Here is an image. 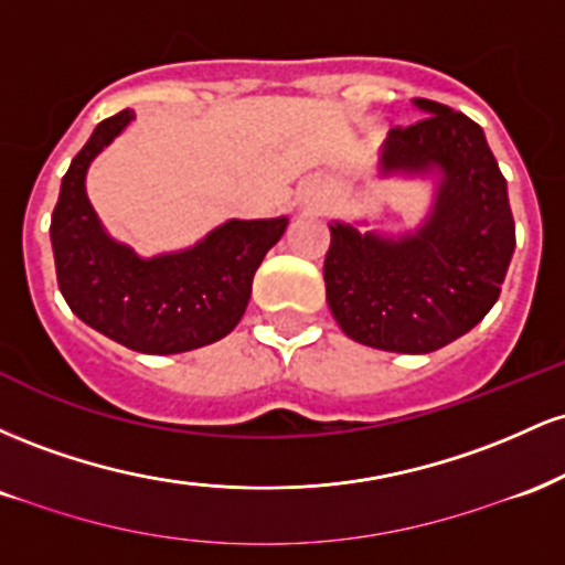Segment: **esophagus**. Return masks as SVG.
I'll return each instance as SVG.
<instances>
[{
	"label": "esophagus",
	"instance_id": "obj_1",
	"mask_svg": "<svg viewBox=\"0 0 565 565\" xmlns=\"http://www.w3.org/2000/svg\"><path fill=\"white\" fill-rule=\"evenodd\" d=\"M321 201H323V183H319V180H313V183L302 188L300 206H305V210H313V206H319Z\"/></svg>",
	"mask_w": 565,
	"mask_h": 565
}]
</instances>
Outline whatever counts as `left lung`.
<instances>
[{
	"instance_id": "obj_1",
	"label": "left lung",
	"mask_w": 565,
	"mask_h": 565,
	"mask_svg": "<svg viewBox=\"0 0 565 565\" xmlns=\"http://www.w3.org/2000/svg\"><path fill=\"white\" fill-rule=\"evenodd\" d=\"M417 125L391 129L377 174L430 180L433 204L414 231L329 223L327 302L361 345L433 353L468 334L494 308L515 252L508 183L483 129L436 100L414 97Z\"/></svg>"
}]
</instances>
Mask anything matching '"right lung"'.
I'll return each mask as SVG.
<instances>
[{
	"label": "right lung",
	"instance_id": "add662e5",
	"mask_svg": "<svg viewBox=\"0 0 565 565\" xmlns=\"http://www.w3.org/2000/svg\"><path fill=\"white\" fill-rule=\"evenodd\" d=\"M135 119L100 121L63 174L50 238L57 287L95 332L129 350L172 355L223 340L242 321L252 278L289 217L225 220L193 246L140 257L116 242L87 196V170Z\"/></svg>",
	"mask_w": 565,
	"mask_h": 565
}]
</instances>
